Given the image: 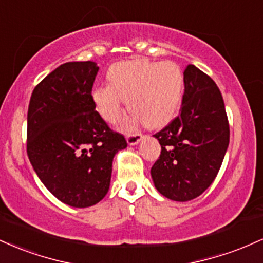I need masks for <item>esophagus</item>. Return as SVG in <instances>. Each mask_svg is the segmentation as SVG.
I'll return each mask as SVG.
<instances>
[{"instance_id": "esophagus-1", "label": "esophagus", "mask_w": 263, "mask_h": 263, "mask_svg": "<svg viewBox=\"0 0 263 263\" xmlns=\"http://www.w3.org/2000/svg\"><path fill=\"white\" fill-rule=\"evenodd\" d=\"M142 137H143V135L138 134V132H136V134H132V135H128L127 136L128 144H137L138 142L142 140Z\"/></svg>"}]
</instances>
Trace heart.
Here are the masks:
<instances>
[{
	"label": "heart",
	"mask_w": 263,
	"mask_h": 263,
	"mask_svg": "<svg viewBox=\"0 0 263 263\" xmlns=\"http://www.w3.org/2000/svg\"><path fill=\"white\" fill-rule=\"evenodd\" d=\"M110 85L93 89L92 100L108 123H117L123 115V100L147 127H159L176 115L184 89L182 68L172 60L143 59L117 63L108 70Z\"/></svg>",
	"instance_id": "obj_1"
}]
</instances>
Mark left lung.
Returning a JSON list of instances; mask_svg holds the SVG:
<instances>
[{"label":"left lung","instance_id":"obj_1","mask_svg":"<svg viewBox=\"0 0 263 263\" xmlns=\"http://www.w3.org/2000/svg\"><path fill=\"white\" fill-rule=\"evenodd\" d=\"M153 136L162 148L151 168L157 190L176 201L199 197L218 176L230 141L224 99L215 81L197 66H186L179 115Z\"/></svg>","mask_w":263,"mask_h":263}]
</instances>
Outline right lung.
Instances as JSON below:
<instances>
[{"mask_svg": "<svg viewBox=\"0 0 263 263\" xmlns=\"http://www.w3.org/2000/svg\"><path fill=\"white\" fill-rule=\"evenodd\" d=\"M93 62H69L33 90L27 115V155L45 188L63 203L87 208L110 186L112 159L127 147L95 110Z\"/></svg>", "mask_w": 263, "mask_h": 263, "instance_id": "1", "label": "right lung"}]
</instances>
